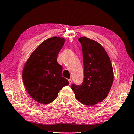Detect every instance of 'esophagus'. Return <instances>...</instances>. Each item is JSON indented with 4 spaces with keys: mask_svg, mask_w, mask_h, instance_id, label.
Returning a JSON list of instances; mask_svg holds the SVG:
<instances>
[{
    "mask_svg": "<svg viewBox=\"0 0 134 134\" xmlns=\"http://www.w3.org/2000/svg\"><path fill=\"white\" fill-rule=\"evenodd\" d=\"M68 81H69V85H71V84L72 83V80H71V79H69V80H68Z\"/></svg>",
    "mask_w": 134,
    "mask_h": 134,
    "instance_id": "esophagus-1",
    "label": "esophagus"
}]
</instances>
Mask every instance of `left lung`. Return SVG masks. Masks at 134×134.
Returning a JSON list of instances; mask_svg holds the SVG:
<instances>
[{"instance_id": "obj_1", "label": "left lung", "mask_w": 134, "mask_h": 134, "mask_svg": "<svg viewBox=\"0 0 134 134\" xmlns=\"http://www.w3.org/2000/svg\"><path fill=\"white\" fill-rule=\"evenodd\" d=\"M82 46L84 80L81 85L71 86L76 99L83 105L93 106L105 99L113 81L109 57L103 47L93 40L79 38Z\"/></svg>"}]
</instances>
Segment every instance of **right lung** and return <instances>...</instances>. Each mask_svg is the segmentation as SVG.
<instances>
[{
    "label": "right lung",
    "instance_id": "add662e5",
    "mask_svg": "<svg viewBox=\"0 0 134 134\" xmlns=\"http://www.w3.org/2000/svg\"><path fill=\"white\" fill-rule=\"evenodd\" d=\"M60 37L48 38L38 45L29 56L22 71V80L28 93L41 104L54 101L60 90L69 85L62 77L63 67L57 62L64 44Z\"/></svg>",
    "mask_w": 134,
    "mask_h": 134
}]
</instances>
